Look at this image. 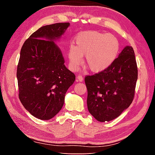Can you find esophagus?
Segmentation results:
<instances>
[{"mask_svg":"<svg viewBox=\"0 0 155 155\" xmlns=\"http://www.w3.org/2000/svg\"><path fill=\"white\" fill-rule=\"evenodd\" d=\"M77 81H80V82H82L83 81V77L81 75H78L77 77Z\"/></svg>","mask_w":155,"mask_h":155,"instance_id":"1","label":"esophagus"}]
</instances>
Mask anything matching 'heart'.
Here are the masks:
<instances>
[{
    "instance_id": "heart-1",
    "label": "heart",
    "mask_w": 155,
    "mask_h": 155,
    "mask_svg": "<svg viewBox=\"0 0 155 155\" xmlns=\"http://www.w3.org/2000/svg\"><path fill=\"white\" fill-rule=\"evenodd\" d=\"M120 50L117 39L111 34L96 31H87L78 35L75 38V46L68 52L69 66L76 71L82 64L92 72H101L107 69L116 59Z\"/></svg>"
}]
</instances>
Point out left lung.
Here are the masks:
<instances>
[{
  "mask_svg": "<svg viewBox=\"0 0 155 155\" xmlns=\"http://www.w3.org/2000/svg\"><path fill=\"white\" fill-rule=\"evenodd\" d=\"M137 73L133 48L126 46L107 69L86 76L87 108L94 118L102 122L111 121L130 105Z\"/></svg>",
  "mask_w": 155,
  "mask_h": 155,
  "instance_id": "1",
  "label": "left lung"
}]
</instances>
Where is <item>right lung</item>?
Returning <instances> with one entry per match:
<instances>
[{
    "label": "right lung",
    "mask_w": 155,
    "mask_h": 155,
    "mask_svg": "<svg viewBox=\"0 0 155 155\" xmlns=\"http://www.w3.org/2000/svg\"><path fill=\"white\" fill-rule=\"evenodd\" d=\"M69 22L46 25L35 31L21 48L17 68L19 98L25 108L40 120H50L61 109L75 75L64 65L54 40Z\"/></svg>",
    "instance_id": "obj_1"
}]
</instances>
